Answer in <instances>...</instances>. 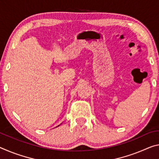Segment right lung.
I'll return each mask as SVG.
<instances>
[{"mask_svg":"<svg viewBox=\"0 0 159 159\" xmlns=\"http://www.w3.org/2000/svg\"><path fill=\"white\" fill-rule=\"evenodd\" d=\"M58 126H59V125H58ZM58 126H57V127H58Z\"/></svg>","mask_w":159,"mask_h":159,"instance_id":"right-lung-1","label":"right lung"}]
</instances>
